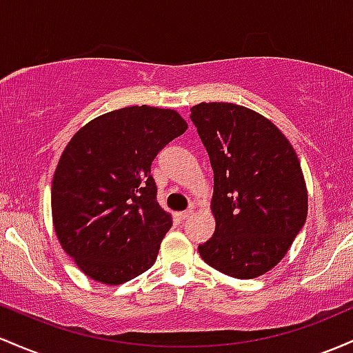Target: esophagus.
<instances>
[{
    "instance_id": "34e87169",
    "label": "esophagus",
    "mask_w": 353,
    "mask_h": 353,
    "mask_svg": "<svg viewBox=\"0 0 353 353\" xmlns=\"http://www.w3.org/2000/svg\"><path fill=\"white\" fill-rule=\"evenodd\" d=\"M193 213V210L192 208H188V210H185V212H180V213H176V219L180 220V221H185L188 219L190 215H192Z\"/></svg>"
}]
</instances>
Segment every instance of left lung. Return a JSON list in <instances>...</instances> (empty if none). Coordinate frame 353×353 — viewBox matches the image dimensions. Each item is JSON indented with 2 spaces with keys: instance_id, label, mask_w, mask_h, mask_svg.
Wrapping results in <instances>:
<instances>
[{
  "instance_id": "obj_1",
  "label": "left lung",
  "mask_w": 353,
  "mask_h": 353,
  "mask_svg": "<svg viewBox=\"0 0 353 353\" xmlns=\"http://www.w3.org/2000/svg\"><path fill=\"white\" fill-rule=\"evenodd\" d=\"M192 118L213 168L215 233L198 245L210 267L255 279L275 267L307 220L295 150L270 120L235 103H200Z\"/></svg>"
}]
</instances>
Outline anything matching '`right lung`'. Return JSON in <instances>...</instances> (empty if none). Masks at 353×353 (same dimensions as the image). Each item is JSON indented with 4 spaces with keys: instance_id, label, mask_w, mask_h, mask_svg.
I'll use <instances>...</instances> for the list:
<instances>
[{
    "instance_id": "obj_1",
    "label": "right lung",
    "mask_w": 353,
    "mask_h": 353,
    "mask_svg": "<svg viewBox=\"0 0 353 353\" xmlns=\"http://www.w3.org/2000/svg\"><path fill=\"white\" fill-rule=\"evenodd\" d=\"M187 123L173 110L128 106L71 138L51 187L59 243L90 279L120 285L155 263L172 216L157 201L152 161Z\"/></svg>"
}]
</instances>
